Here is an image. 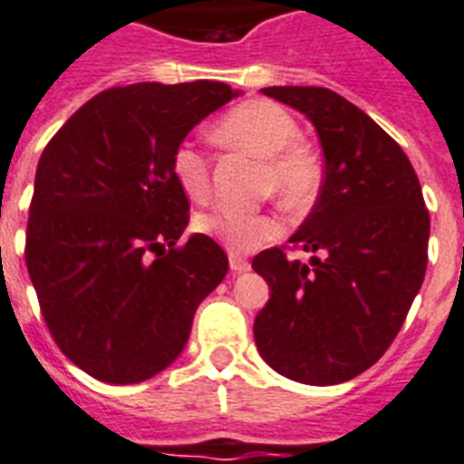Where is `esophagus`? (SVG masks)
Instances as JSON below:
<instances>
[{"mask_svg":"<svg viewBox=\"0 0 464 464\" xmlns=\"http://www.w3.org/2000/svg\"><path fill=\"white\" fill-rule=\"evenodd\" d=\"M228 266H231L233 274H245V271H250L252 264L240 255H231L228 256Z\"/></svg>","mask_w":464,"mask_h":464,"instance_id":"34e87169","label":"esophagus"}]
</instances>
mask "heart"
Listing matches in <instances>:
<instances>
[{"label": "heart", "mask_w": 464, "mask_h": 464, "mask_svg": "<svg viewBox=\"0 0 464 464\" xmlns=\"http://www.w3.org/2000/svg\"><path fill=\"white\" fill-rule=\"evenodd\" d=\"M299 134L297 120L266 99L243 101L214 124V139L226 148L262 158L259 188L274 193L292 212L309 209L323 188L321 158ZM172 174L190 200L202 202L209 196V162L193 143L174 148ZM196 228L233 255H247L278 236L280 221L266 212L221 208L200 214Z\"/></svg>", "instance_id": "1"}]
</instances>
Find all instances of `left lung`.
Instances as JSON below:
<instances>
[{
	"label": "left lung",
	"mask_w": 464,
	"mask_h": 464,
	"mask_svg": "<svg viewBox=\"0 0 464 464\" xmlns=\"http://www.w3.org/2000/svg\"><path fill=\"white\" fill-rule=\"evenodd\" d=\"M314 122L325 155L316 205L287 245L252 268L271 287L255 342L295 382L340 384L368 371L396 340L427 271L430 212L403 148L352 101L325 87H266Z\"/></svg>",
	"instance_id": "left-lung-1"
}]
</instances>
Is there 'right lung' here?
Listing matches in <instances>:
<instances>
[{"mask_svg":"<svg viewBox=\"0 0 464 464\" xmlns=\"http://www.w3.org/2000/svg\"><path fill=\"white\" fill-rule=\"evenodd\" d=\"M236 96L209 80L112 87L52 136L34 174L25 264L65 356L101 382L158 375L188 342L228 256L208 236L179 243L188 198L172 153Z\"/></svg>","mask_w":464,"mask_h":464,"instance_id":"add662e5","label":"right lung"}]
</instances>
